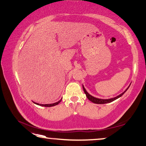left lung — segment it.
<instances>
[{
    "instance_id": "obj_1",
    "label": "left lung",
    "mask_w": 146,
    "mask_h": 146,
    "mask_svg": "<svg viewBox=\"0 0 146 146\" xmlns=\"http://www.w3.org/2000/svg\"><path fill=\"white\" fill-rule=\"evenodd\" d=\"M82 87H83V90H84V93H85V94H86V97H87V98L90 101H92V103H96V104H105V103H108L112 102L113 101L115 100V99H117V98H120V97H121V96H123V95L125 94V92L127 91V90H128V88H129V87H128V88H127V89L125 90V91L124 92H123V93L121 94L120 95H119L118 96L115 97V98H111V99H98V98H94V97L90 96V95L86 92V90H85L84 87L83 86H82Z\"/></svg>"
}]
</instances>
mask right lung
Wrapping results in <instances>:
<instances>
[{"mask_svg":"<svg viewBox=\"0 0 146 146\" xmlns=\"http://www.w3.org/2000/svg\"><path fill=\"white\" fill-rule=\"evenodd\" d=\"M62 101L60 100L59 101H58V102L56 103H52V104H45V105H43V104H39V103H34L35 104H36V105H40V106H46V107H50V106H55V105H57L58 104H59L60 103V101Z\"/></svg>","mask_w":146,"mask_h":146,"instance_id":"1","label":"right lung"}]
</instances>
